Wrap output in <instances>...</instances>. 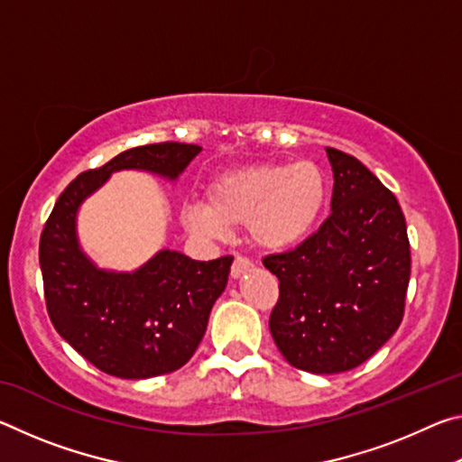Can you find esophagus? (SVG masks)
<instances>
[{
    "label": "esophagus",
    "mask_w": 462,
    "mask_h": 462,
    "mask_svg": "<svg viewBox=\"0 0 462 462\" xmlns=\"http://www.w3.org/2000/svg\"><path fill=\"white\" fill-rule=\"evenodd\" d=\"M253 271V263H250L248 259H245V256H234V263H232V269H230V275L234 279H238L245 275V273Z\"/></svg>",
    "instance_id": "34e87169"
}]
</instances>
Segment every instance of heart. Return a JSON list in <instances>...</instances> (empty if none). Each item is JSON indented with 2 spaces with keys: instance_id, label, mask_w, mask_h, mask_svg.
Wrapping results in <instances>:
<instances>
[{
  "instance_id": "obj_1",
  "label": "heart",
  "mask_w": 462,
  "mask_h": 462,
  "mask_svg": "<svg viewBox=\"0 0 462 462\" xmlns=\"http://www.w3.org/2000/svg\"><path fill=\"white\" fill-rule=\"evenodd\" d=\"M326 177L316 162H267L226 171L206 187L203 206L181 209L193 236L216 240L245 226L254 246L285 253L306 240L326 206Z\"/></svg>"
}]
</instances>
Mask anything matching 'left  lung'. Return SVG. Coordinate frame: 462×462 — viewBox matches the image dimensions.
I'll return each instance as SVG.
<instances>
[{"label": "left lung", "instance_id": "obj_1", "mask_svg": "<svg viewBox=\"0 0 462 462\" xmlns=\"http://www.w3.org/2000/svg\"><path fill=\"white\" fill-rule=\"evenodd\" d=\"M326 154L332 214L291 253L263 261L279 279L273 340L289 365L316 374L355 369L395 334L411 269L395 195L355 156Z\"/></svg>", "mask_w": 462, "mask_h": 462}]
</instances>
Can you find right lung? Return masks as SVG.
<instances>
[{
	"instance_id": "add662e5",
	"label": "right lung",
	"mask_w": 462,
	"mask_h": 462,
	"mask_svg": "<svg viewBox=\"0 0 462 462\" xmlns=\"http://www.w3.org/2000/svg\"><path fill=\"white\" fill-rule=\"evenodd\" d=\"M199 152L201 146L181 143L124 151L69 183L44 224L38 256L51 322L77 353L114 377L151 379L181 369L206 334L234 259L193 261L162 248L134 271L101 269L81 248L79 208L118 171L175 183Z\"/></svg>"
}]
</instances>
